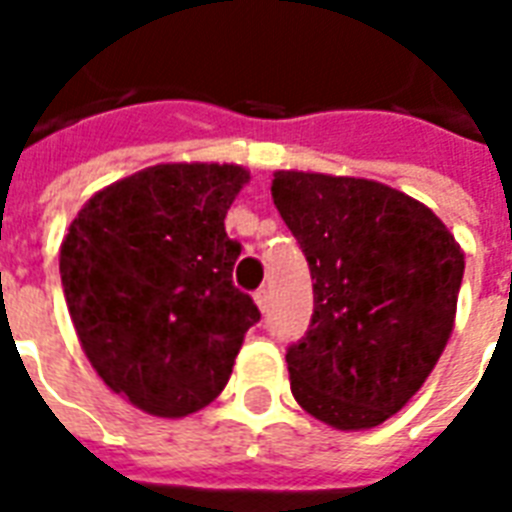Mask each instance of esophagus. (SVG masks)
Segmentation results:
<instances>
[{
	"instance_id": "esophagus-1",
	"label": "esophagus",
	"mask_w": 512,
	"mask_h": 512,
	"mask_svg": "<svg viewBox=\"0 0 512 512\" xmlns=\"http://www.w3.org/2000/svg\"><path fill=\"white\" fill-rule=\"evenodd\" d=\"M253 299H256V305H259L261 313H264V310H267V305H270V291H267V288H259V291L253 294Z\"/></svg>"
}]
</instances>
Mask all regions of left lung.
I'll use <instances>...</instances> for the list:
<instances>
[{
	"instance_id": "left-lung-1",
	"label": "left lung",
	"mask_w": 512,
	"mask_h": 512,
	"mask_svg": "<svg viewBox=\"0 0 512 512\" xmlns=\"http://www.w3.org/2000/svg\"><path fill=\"white\" fill-rule=\"evenodd\" d=\"M272 199L313 278V321L286 353L291 394L343 432L383 424L448 345L464 251L429 207L378 180L280 169Z\"/></svg>"
}]
</instances>
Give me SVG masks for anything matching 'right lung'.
Segmentation results:
<instances>
[{
	"mask_svg": "<svg viewBox=\"0 0 512 512\" xmlns=\"http://www.w3.org/2000/svg\"><path fill=\"white\" fill-rule=\"evenodd\" d=\"M237 164H156L96 191L61 242L69 315L96 375L159 418L210 405L261 318L234 288Z\"/></svg>",
	"mask_w": 512,
	"mask_h": 512,
	"instance_id": "1",
	"label": "right lung"
}]
</instances>
